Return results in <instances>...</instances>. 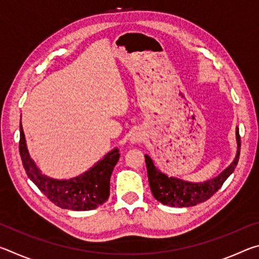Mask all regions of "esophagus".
I'll return each instance as SVG.
<instances>
[{
	"label": "esophagus",
	"mask_w": 259,
	"mask_h": 259,
	"mask_svg": "<svg viewBox=\"0 0 259 259\" xmlns=\"http://www.w3.org/2000/svg\"><path fill=\"white\" fill-rule=\"evenodd\" d=\"M144 138H145V135L140 129L135 130L133 134L130 136V143L131 144H138L140 142H143Z\"/></svg>",
	"instance_id": "obj_1"
}]
</instances>
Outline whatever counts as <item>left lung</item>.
<instances>
[{
  "label": "left lung",
  "mask_w": 259,
  "mask_h": 259,
  "mask_svg": "<svg viewBox=\"0 0 259 259\" xmlns=\"http://www.w3.org/2000/svg\"><path fill=\"white\" fill-rule=\"evenodd\" d=\"M235 134L238 151H236L234 161L217 177L203 183H191L175 177H168L166 175L162 174L160 170L156 169L151 157L146 154L145 161L148 182H150L153 196L159 202L171 205V207H193V205L204 202V201L211 198L214 193L222 187L230 175L234 171L235 166L238 164L241 147V139L238 128H236Z\"/></svg>",
  "instance_id": "8db88e82"
}]
</instances>
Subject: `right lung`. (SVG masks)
I'll return each instance as SVG.
<instances>
[{
	"instance_id": "obj_1",
	"label": "right lung",
	"mask_w": 259,
	"mask_h": 259,
	"mask_svg": "<svg viewBox=\"0 0 259 259\" xmlns=\"http://www.w3.org/2000/svg\"><path fill=\"white\" fill-rule=\"evenodd\" d=\"M19 153L26 174L38 190L58 207L76 211L93 210L106 202L109 196V181L113 169L120 159L119 150L114 148L80 176L63 181L50 178L43 175L30 159L21 121Z\"/></svg>"
}]
</instances>
